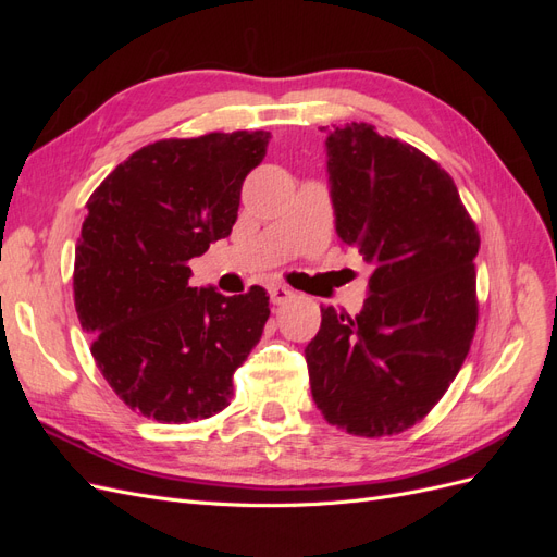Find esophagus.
Returning <instances> with one entry per match:
<instances>
[{"label":"esophagus","instance_id":"esophagus-1","mask_svg":"<svg viewBox=\"0 0 557 557\" xmlns=\"http://www.w3.org/2000/svg\"><path fill=\"white\" fill-rule=\"evenodd\" d=\"M269 295H272V301L276 307L285 305V301H290L295 297V293L290 288H285V285H272V288H269Z\"/></svg>","mask_w":557,"mask_h":557}]
</instances>
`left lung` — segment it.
Instances as JSON below:
<instances>
[{
	"instance_id": "left-lung-1",
	"label": "left lung",
	"mask_w": 557,
	"mask_h": 557,
	"mask_svg": "<svg viewBox=\"0 0 557 557\" xmlns=\"http://www.w3.org/2000/svg\"><path fill=\"white\" fill-rule=\"evenodd\" d=\"M336 232L372 264L358 315L320 307L305 348L330 425L391 436L420 423L458 376L476 332V223L440 162L369 123L332 127Z\"/></svg>"
}]
</instances>
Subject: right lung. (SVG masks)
Wrapping results in <instances>:
<instances>
[{
    "instance_id": "1",
    "label": "right lung",
    "mask_w": 557,
    "mask_h": 557,
    "mask_svg": "<svg viewBox=\"0 0 557 557\" xmlns=\"http://www.w3.org/2000/svg\"><path fill=\"white\" fill-rule=\"evenodd\" d=\"M269 132L160 139L115 166L88 199L74 305L99 372L132 411L181 425L221 413L260 342L269 295L193 288L188 262L225 239Z\"/></svg>"
}]
</instances>
